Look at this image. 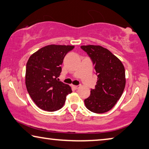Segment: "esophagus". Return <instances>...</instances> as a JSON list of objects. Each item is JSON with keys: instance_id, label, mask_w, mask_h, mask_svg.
<instances>
[{"instance_id": "34e87169", "label": "esophagus", "mask_w": 149, "mask_h": 149, "mask_svg": "<svg viewBox=\"0 0 149 149\" xmlns=\"http://www.w3.org/2000/svg\"><path fill=\"white\" fill-rule=\"evenodd\" d=\"M73 88H74L75 90H77V89H78L79 88V86H73Z\"/></svg>"}]
</instances>
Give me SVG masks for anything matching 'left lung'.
<instances>
[{"mask_svg": "<svg viewBox=\"0 0 149 149\" xmlns=\"http://www.w3.org/2000/svg\"><path fill=\"white\" fill-rule=\"evenodd\" d=\"M94 66L97 76L96 85L90 96L84 100L91 112L100 114L114 107L125 88V70L118 58L109 50L99 45H82Z\"/></svg>", "mask_w": 149, "mask_h": 149, "instance_id": "8db88e82", "label": "left lung"}]
</instances>
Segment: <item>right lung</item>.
Instances as JSON below:
<instances>
[{"mask_svg": "<svg viewBox=\"0 0 149 149\" xmlns=\"http://www.w3.org/2000/svg\"><path fill=\"white\" fill-rule=\"evenodd\" d=\"M74 46L51 45L44 47L29 57L26 65V90L41 109L54 112L63 107L66 96L72 93L68 84L59 81L61 64Z\"/></svg>", "mask_w": 149, "mask_h": 149, "instance_id": "right-lung-1", "label": "right lung"}]
</instances>
